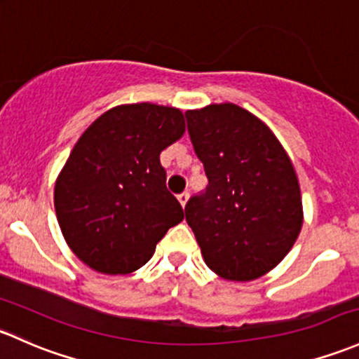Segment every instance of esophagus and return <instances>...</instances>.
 <instances>
[{
    "label": "esophagus",
    "mask_w": 359,
    "mask_h": 359,
    "mask_svg": "<svg viewBox=\"0 0 359 359\" xmlns=\"http://www.w3.org/2000/svg\"><path fill=\"white\" fill-rule=\"evenodd\" d=\"M187 201H189V192H182V194H179V203L182 205V208H186Z\"/></svg>",
    "instance_id": "esophagus-1"
}]
</instances>
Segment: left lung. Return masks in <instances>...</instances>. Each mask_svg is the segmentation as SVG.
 Here are the masks:
<instances>
[{
	"mask_svg": "<svg viewBox=\"0 0 359 359\" xmlns=\"http://www.w3.org/2000/svg\"><path fill=\"white\" fill-rule=\"evenodd\" d=\"M186 116L208 177L206 191L187 201V224L215 273L255 280L285 258L301 232L292 161L273 132L237 104H208Z\"/></svg>",
	"mask_w": 359,
	"mask_h": 359,
	"instance_id": "left-lung-1",
	"label": "left lung"
}]
</instances>
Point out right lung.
I'll list each match as a JSON object with an SVG mask.
<instances>
[{
  "instance_id": "1",
  "label": "right lung",
  "mask_w": 359,
  "mask_h": 359,
  "mask_svg": "<svg viewBox=\"0 0 359 359\" xmlns=\"http://www.w3.org/2000/svg\"><path fill=\"white\" fill-rule=\"evenodd\" d=\"M186 132L182 111L120 104L94 120L55 184V210L72 251L93 270L126 275L149 262L184 220L160 153Z\"/></svg>"
}]
</instances>
